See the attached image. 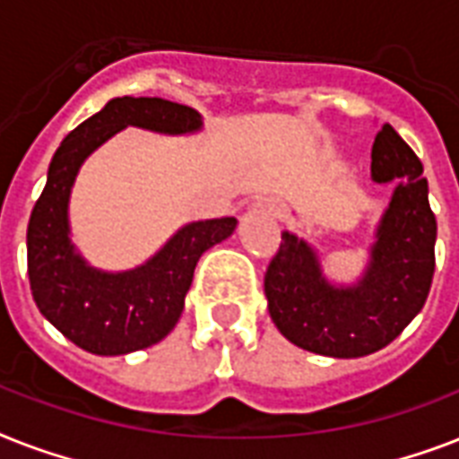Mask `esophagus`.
<instances>
[{
	"label": "esophagus",
	"instance_id": "1",
	"mask_svg": "<svg viewBox=\"0 0 459 459\" xmlns=\"http://www.w3.org/2000/svg\"><path fill=\"white\" fill-rule=\"evenodd\" d=\"M257 207H262V209H264V212H269V214H273V216H281V214H283V207H281L279 202H273V200L259 202Z\"/></svg>",
	"mask_w": 459,
	"mask_h": 459
}]
</instances>
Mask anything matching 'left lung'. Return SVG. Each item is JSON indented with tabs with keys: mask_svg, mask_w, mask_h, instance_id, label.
<instances>
[{
	"mask_svg": "<svg viewBox=\"0 0 459 459\" xmlns=\"http://www.w3.org/2000/svg\"><path fill=\"white\" fill-rule=\"evenodd\" d=\"M377 183L398 180L377 230L364 279L333 288L305 240L283 233L264 273L273 324L288 341L326 357H364L385 348L420 314L436 269V216L421 161L391 124L371 147Z\"/></svg>",
	"mask_w": 459,
	"mask_h": 459,
	"instance_id": "obj_1",
	"label": "left lung"
}]
</instances>
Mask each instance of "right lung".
<instances>
[{
  "label": "right lung",
  "mask_w": 459,
  "mask_h": 459,
  "mask_svg": "<svg viewBox=\"0 0 459 459\" xmlns=\"http://www.w3.org/2000/svg\"><path fill=\"white\" fill-rule=\"evenodd\" d=\"M126 126L187 133L202 126L186 104L159 97H117L64 138L28 223V279L35 305L68 341L92 355L150 348L178 324L202 252L236 230V219L187 223L145 266L126 273L90 269L68 240V195L92 150Z\"/></svg>",
  "instance_id": "1"
}]
</instances>
